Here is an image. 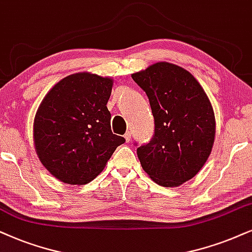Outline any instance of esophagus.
<instances>
[{
	"mask_svg": "<svg viewBox=\"0 0 252 252\" xmlns=\"http://www.w3.org/2000/svg\"><path fill=\"white\" fill-rule=\"evenodd\" d=\"M131 132H130V131H128V132H126V135H124V138H126V143H129L130 142V140H131Z\"/></svg>",
	"mask_w": 252,
	"mask_h": 252,
	"instance_id": "obj_1",
	"label": "esophagus"
}]
</instances>
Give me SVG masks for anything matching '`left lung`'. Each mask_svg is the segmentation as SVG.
I'll return each instance as SVG.
<instances>
[{
	"label": "left lung",
	"instance_id": "1",
	"mask_svg": "<svg viewBox=\"0 0 252 252\" xmlns=\"http://www.w3.org/2000/svg\"><path fill=\"white\" fill-rule=\"evenodd\" d=\"M149 96L154 135L137 149L143 169L162 187H179L196 176L209 159L216 117L209 96L182 66L158 62L131 75Z\"/></svg>",
	"mask_w": 252,
	"mask_h": 252
}]
</instances>
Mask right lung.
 Returning a JSON list of instances; mask_svg holds the SVG:
<instances>
[{
	"instance_id": "add662e5",
	"label": "right lung",
	"mask_w": 252,
	"mask_h": 252,
	"mask_svg": "<svg viewBox=\"0 0 252 252\" xmlns=\"http://www.w3.org/2000/svg\"><path fill=\"white\" fill-rule=\"evenodd\" d=\"M113 79L91 72L66 76L45 95L35 113L33 143L43 167L66 184L99 175L126 142L110 129L107 108Z\"/></svg>"
}]
</instances>
